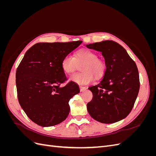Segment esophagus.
Returning a JSON list of instances; mask_svg holds the SVG:
<instances>
[{
  "label": "esophagus",
  "instance_id": "esophagus-1",
  "mask_svg": "<svg viewBox=\"0 0 156 156\" xmlns=\"http://www.w3.org/2000/svg\"><path fill=\"white\" fill-rule=\"evenodd\" d=\"M79 88H80V91H81V92H83V91H84V90H86L87 89V87H82V86H80V87H79Z\"/></svg>",
  "mask_w": 156,
  "mask_h": 156
}]
</instances>
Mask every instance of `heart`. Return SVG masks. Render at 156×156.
<instances>
[{"mask_svg":"<svg viewBox=\"0 0 156 156\" xmlns=\"http://www.w3.org/2000/svg\"><path fill=\"white\" fill-rule=\"evenodd\" d=\"M81 72L75 73L69 79L80 84L90 83L94 78L100 79L105 75L106 64L104 61L98 58V54L92 50L83 49L77 51L74 57L71 55H66L61 61V68L66 74L73 73L81 65Z\"/></svg>","mask_w":156,"mask_h":156,"instance_id":"1","label":"heart"}]
</instances>
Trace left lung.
Instances as JSON below:
<instances>
[{
    "label": "left lung",
    "instance_id": "1",
    "mask_svg": "<svg viewBox=\"0 0 156 156\" xmlns=\"http://www.w3.org/2000/svg\"><path fill=\"white\" fill-rule=\"evenodd\" d=\"M101 52L106 72L100 83L89 87L93 98L87 110L94 120L104 124L120 121L128 115L138 96L140 81L134 60L123 47L113 41L87 45Z\"/></svg>",
    "mask_w": 156,
    "mask_h": 156
}]
</instances>
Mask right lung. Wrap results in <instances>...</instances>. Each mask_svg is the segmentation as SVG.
I'll use <instances>...</instances> for the list:
<instances>
[{"label":"right lung","mask_w":156,"mask_h":156,"mask_svg":"<svg viewBox=\"0 0 156 156\" xmlns=\"http://www.w3.org/2000/svg\"><path fill=\"white\" fill-rule=\"evenodd\" d=\"M82 42L36 44L26 52L18 66L16 79L18 101L36 124L53 126L68 117L70 99L80 91L73 81L60 86L67 80L61 61Z\"/></svg>","instance_id":"add662e5"}]
</instances>
